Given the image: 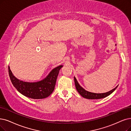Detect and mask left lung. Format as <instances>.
Listing matches in <instances>:
<instances>
[{"mask_svg":"<svg viewBox=\"0 0 131 131\" xmlns=\"http://www.w3.org/2000/svg\"><path fill=\"white\" fill-rule=\"evenodd\" d=\"M74 81H75V86H76V90L78 91V92L83 97L86 98V99H101V98H105V97L109 96L110 94H111L118 87V86H117L116 88H114L113 89L111 90V91H110L108 92H105V93H96L89 92V91L85 90L84 89H83L79 84V83H78L75 77H74Z\"/></svg>","mask_w":131,"mask_h":131,"instance_id":"8db88e82","label":"left lung"}]
</instances>
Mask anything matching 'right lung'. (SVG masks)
<instances>
[{
  "instance_id": "1",
  "label": "right lung",
  "mask_w": 131,
  "mask_h": 131,
  "mask_svg": "<svg viewBox=\"0 0 131 131\" xmlns=\"http://www.w3.org/2000/svg\"><path fill=\"white\" fill-rule=\"evenodd\" d=\"M62 67H56L43 80L36 82H26L18 80L13 75L9 66L8 73L13 86L20 93L32 99H43L53 92L57 76Z\"/></svg>"
}]
</instances>
